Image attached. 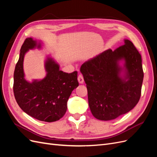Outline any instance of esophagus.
<instances>
[{
  "label": "esophagus",
  "mask_w": 157,
  "mask_h": 157,
  "mask_svg": "<svg viewBox=\"0 0 157 157\" xmlns=\"http://www.w3.org/2000/svg\"><path fill=\"white\" fill-rule=\"evenodd\" d=\"M78 80L79 83H80V84H82L84 82V77H83V75L82 74H80L78 75Z\"/></svg>",
  "instance_id": "1"
}]
</instances>
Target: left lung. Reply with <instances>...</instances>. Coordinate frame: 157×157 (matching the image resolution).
Wrapping results in <instances>:
<instances>
[{
	"instance_id": "left-lung-1",
	"label": "left lung",
	"mask_w": 157,
	"mask_h": 157,
	"mask_svg": "<svg viewBox=\"0 0 157 157\" xmlns=\"http://www.w3.org/2000/svg\"><path fill=\"white\" fill-rule=\"evenodd\" d=\"M126 61L125 79L118 77L117 61ZM88 90L89 107L97 119H115L131 111L138 103L141 94L144 71L141 56L129 40L114 51L109 49L81 65Z\"/></svg>"
}]
</instances>
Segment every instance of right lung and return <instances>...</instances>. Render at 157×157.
<instances>
[{
  "instance_id": "1",
  "label": "right lung",
  "mask_w": 157,
  "mask_h": 157,
  "mask_svg": "<svg viewBox=\"0 0 157 157\" xmlns=\"http://www.w3.org/2000/svg\"><path fill=\"white\" fill-rule=\"evenodd\" d=\"M36 46L39 48L40 44L32 38H27L22 44L13 74L14 96L18 105L27 115L40 121L55 122L64 116L71 92L78 86L77 71L63 72L58 64L48 58L45 78L32 83L27 82L23 69V58L29 49Z\"/></svg>"
}]
</instances>
